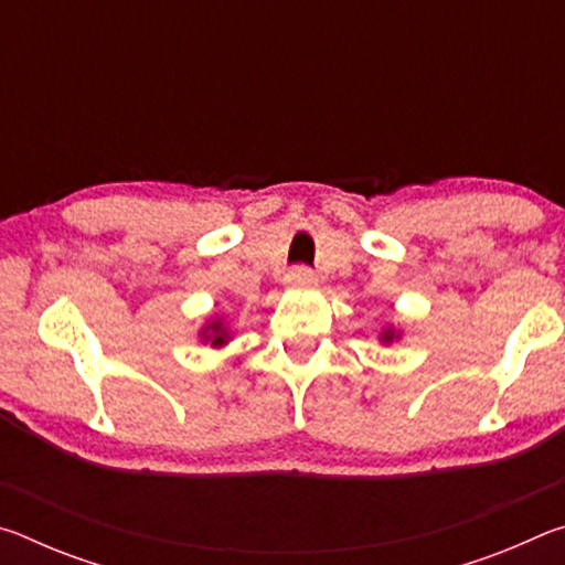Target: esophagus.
<instances>
[{"mask_svg": "<svg viewBox=\"0 0 565 565\" xmlns=\"http://www.w3.org/2000/svg\"><path fill=\"white\" fill-rule=\"evenodd\" d=\"M319 281V276L313 274L309 266H294V269H289V274H286V284L289 286H313Z\"/></svg>", "mask_w": 565, "mask_h": 565, "instance_id": "obj_1", "label": "esophagus"}]
</instances>
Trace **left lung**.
<instances>
[{
  "mask_svg": "<svg viewBox=\"0 0 565 565\" xmlns=\"http://www.w3.org/2000/svg\"><path fill=\"white\" fill-rule=\"evenodd\" d=\"M384 341H391V333H384Z\"/></svg>",
  "mask_w": 565,
  "mask_h": 565,
  "instance_id": "1",
  "label": "left lung"
}]
</instances>
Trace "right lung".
<instances>
[{"instance_id": "obj_1", "label": "right lung", "mask_w": 565, "mask_h": 565, "mask_svg": "<svg viewBox=\"0 0 565 565\" xmlns=\"http://www.w3.org/2000/svg\"><path fill=\"white\" fill-rule=\"evenodd\" d=\"M212 343H214V347H222V343H224V333H222V327H218V323H214V339H212Z\"/></svg>"}]
</instances>
